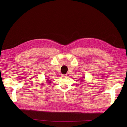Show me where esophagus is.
Segmentation results:
<instances>
[{
    "mask_svg": "<svg viewBox=\"0 0 127 127\" xmlns=\"http://www.w3.org/2000/svg\"><path fill=\"white\" fill-rule=\"evenodd\" d=\"M62 77H63V78H66L67 77V75H62Z\"/></svg>",
    "mask_w": 127,
    "mask_h": 127,
    "instance_id": "34e87169",
    "label": "esophagus"
}]
</instances>
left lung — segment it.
Segmentation results:
<instances>
[{
    "instance_id": "1",
    "label": "left lung",
    "mask_w": 127,
    "mask_h": 127,
    "mask_svg": "<svg viewBox=\"0 0 127 127\" xmlns=\"http://www.w3.org/2000/svg\"><path fill=\"white\" fill-rule=\"evenodd\" d=\"M81 81H83V80H82Z\"/></svg>"
}]
</instances>
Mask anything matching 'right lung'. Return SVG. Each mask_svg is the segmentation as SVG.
I'll use <instances>...</instances> for the list:
<instances>
[{
  "instance_id": "add662e5",
  "label": "right lung",
  "mask_w": 127,
  "mask_h": 127,
  "mask_svg": "<svg viewBox=\"0 0 127 127\" xmlns=\"http://www.w3.org/2000/svg\"><path fill=\"white\" fill-rule=\"evenodd\" d=\"M47 81H48L47 82H48V83H51V81H50V80H48V79H47Z\"/></svg>"
}]
</instances>
